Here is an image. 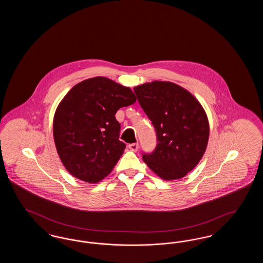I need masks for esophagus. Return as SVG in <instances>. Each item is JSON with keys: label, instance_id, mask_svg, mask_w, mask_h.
<instances>
[{"label": "esophagus", "instance_id": "34e87169", "mask_svg": "<svg viewBox=\"0 0 263 263\" xmlns=\"http://www.w3.org/2000/svg\"><path fill=\"white\" fill-rule=\"evenodd\" d=\"M128 148L133 152H136L139 148V144L138 143H132V144H129L128 145Z\"/></svg>", "mask_w": 263, "mask_h": 263}]
</instances>
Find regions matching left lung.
I'll list each match as a JSON object with an SVG mask.
<instances>
[{
	"instance_id": "obj_1",
	"label": "left lung",
	"mask_w": 263,
	"mask_h": 263,
	"mask_svg": "<svg viewBox=\"0 0 263 263\" xmlns=\"http://www.w3.org/2000/svg\"><path fill=\"white\" fill-rule=\"evenodd\" d=\"M157 133V147L143 161L164 180L181 178L200 162L208 144L209 122L200 102L185 88L163 81L134 88Z\"/></svg>"
}]
</instances>
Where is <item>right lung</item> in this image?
Wrapping results in <instances>:
<instances>
[{"mask_svg": "<svg viewBox=\"0 0 263 263\" xmlns=\"http://www.w3.org/2000/svg\"><path fill=\"white\" fill-rule=\"evenodd\" d=\"M135 101L130 88L104 77L85 80L68 91L55 111L53 136L71 175L96 183L111 173L126 148L115 114Z\"/></svg>", "mask_w": 263, "mask_h": 263, "instance_id": "add662e5", "label": "right lung"}]
</instances>
